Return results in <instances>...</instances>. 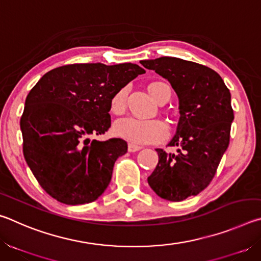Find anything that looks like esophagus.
Instances as JSON below:
<instances>
[{"label": "esophagus", "mask_w": 261, "mask_h": 261, "mask_svg": "<svg viewBox=\"0 0 261 261\" xmlns=\"http://www.w3.org/2000/svg\"><path fill=\"white\" fill-rule=\"evenodd\" d=\"M143 148L141 146H139V145H135V144H129L127 145V151L129 152H138L140 151V149Z\"/></svg>", "instance_id": "esophagus-1"}]
</instances>
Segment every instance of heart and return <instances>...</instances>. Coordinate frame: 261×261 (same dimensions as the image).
Wrapping results in <instances>:
<instances>
[{
	"mask_svg": "<svg viewBox=\"0 0 261 261\" xmlns=\"http://www.w3.org/2000/svg\"><path fill=\"white\" fill-rule=\"evenodd\" d=\"M163 88H169L160 82L152 83L148 91L156 101L161 96ZM127 90L121 88L110 99V112L115 115H122L126 110ZM114 134L131 144H155L160 143L168 136V126L160 120H139L135 117H125L117 121L114 125Z\"/></svg>",
	"mask_w": 261,
	"mask_h": 261,
	"instance_id": "heart-1",
	"label": "heart"
}]
</instances>
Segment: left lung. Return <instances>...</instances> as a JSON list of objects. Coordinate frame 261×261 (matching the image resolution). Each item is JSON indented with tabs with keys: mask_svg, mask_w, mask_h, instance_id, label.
<instances>
[{
	"mask_svg": "<svg viewBox=\"0 0 261 261\" xmlns=\"http://www.w3.org/2000/svg\"><path fill=\"white\" fill-rule=\"evenodd\" d=\"M166 78L179 101V121L169 146L177 154L156 148L159 162L147 178L159 197L180 201L197 196L213 179L227 151L233 121L231 95L218 72L177 57L141 61Z\"/></svg>",
	"mask_w": 261,
	"mask_h": 261,
	"instance_id": "8db88e82",
	"label": "left lung"
}]
</instances>
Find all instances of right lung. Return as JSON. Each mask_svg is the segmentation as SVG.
<instances>
[{
	"instance_id": "add662e5",
	"label": "right lung",
	"mask_w": 261,
	"mask_h": 261,
	"mask_svg": "<svg viewBox=\"0 0 261 261\" xmlns=\"http://www.w3.org/2000/svg\"><path fill=\"white\" fill-rule=\"evenodd\" d=\"M139 65L69 64L50 70L30 91L20 118L23 153L45 191L67 205L98 199L110 183L125 140H91L110 127L109 103Z\"/></svg>"
}]
</instances>
